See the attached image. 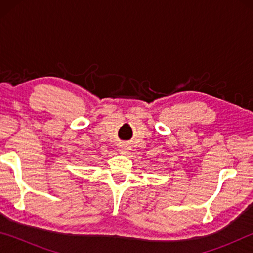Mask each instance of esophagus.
<instances>
[{"mask_svg": "<svg viewBox=\"0 0 253 253\" xmlns=\"http://www.w3.org/2000/svg\"><path fill=\"white\" fill-rule=\"evenodd\" d=\"M128 151H129V148H128L127 146H124V145H123V146L119 147V152H121L122 154H127Z\"/></svg>", "mask_w": 253, "mask_h": 253, "instance_id": "esophagus-1", "label": "esophagus"}]
</instances>
